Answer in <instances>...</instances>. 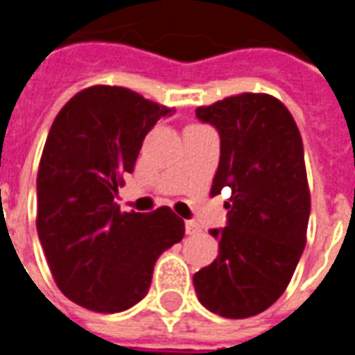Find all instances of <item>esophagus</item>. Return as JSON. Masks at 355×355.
<instances>
[{
  "label": "esophagus",
  "instance_id": "obj_1",
  "mask_svg": "<svg viewBox=\"0 0 355 355\" xmlns=\"http://www.w3.org/2000/svg\"><path fill=\"white\" fill-rule=\"evenodd\" d=\"M200 232V224L196 223V220H186V234H188V236H198Z\"/></svg>",
  "mask_w": 355,
  "mask_h": 355
}]
</instances>
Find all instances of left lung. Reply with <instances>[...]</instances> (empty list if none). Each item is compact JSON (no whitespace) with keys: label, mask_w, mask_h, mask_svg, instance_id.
<instances>
[{"label":"left lung","mask_w":355,"mask_h":355,"mask_svg":"<svg viewBox=\"0 0 355 355\" xmlns=\"http://www.w3.org/2000/svg\"><path fill=\"white\" fill-rule=\"evenodd\" d=\"M196 114L220 135L211 196L224 201L228 226L211 230L218 257L193 274L200 302L243 320L264 312L287 289L306 245L310 188L302 137L287 106L266 93L226 96Z\"/></svg>","instance_id":"left-lung-1"}]
</instances>
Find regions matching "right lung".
<instances>
[{"instance_id": "1", "label": "right lung", "mask_w": 355, "mask_h": 355, "mask_svg": "<svg viewBox=\"0 0 355 355\" xmlns=\"http://www.w3.org/2000/svg\"><path fill=\"white\" fill-rule=\"evenodd\" d=\"M131 89L93 85L58 112L37 169V236L64 297L101 313L148 293L157 257L184 238L169 207L121 213L114 198L142 140L173 114Z\"/></svg>"}]
</instances>
